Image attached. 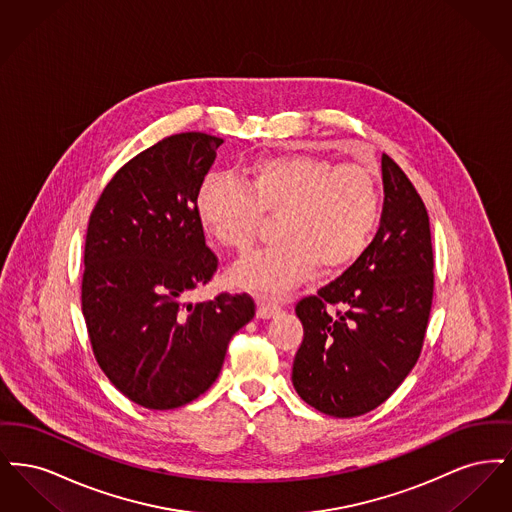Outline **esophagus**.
Returning <instances> with one entry per match:
<instances>
[{
	"label": "esophagus",
	"mask_w": 512,
	"mask_h": 512,
	"mask_svg": "<svg viewBox=\"0 0 512 512\" xmlns=\"http://www.w3.org/2000/svg\"><path fill=\"white\" fill-rule=\"evenodd\" d=\"M276 313H280V305L268 303V301H259V305H257V317L270 318L274 317Z\"/></svg>",
	"instance_id": "esophagus-1"
}]
</instances>
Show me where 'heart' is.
Returning a JSON list of instances; mask_svg holds the SVG:
<instances>
[{
	"mask_svg": "<svg viewBox=\"0 0 512 512\" xmlns=\"http://www.w3.org/2000/svg\"><path fill=\"white\" fill-rule=\"evenodd\" d=\"M382 194L372 172L313 155L278 157L253 165L244 186L224 174H207L195 213L220 245L249 251L268 220H280L278 240L230 270L247 292L284 297L317 276L353 267L380 222Z\"/></svg>",
	"mask_w": 512,
	"mask_h": 512,
	"instance_id": "b5f03b06",
	"label": "heart"
}]
</instances>
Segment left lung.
<instances>
[{"label":"left lung","mask_w":512,"mask_h":512,"mask_svg":"<svg viewBox=\"0 0 512 512\" xmlns=\"http://www.w3.org/2000/svg\"><path fill=\"white\" fill-rule=\"evenodd\" d=\"M384 209L363 257L303 297L293 388L317 411L353 418L382 405L416 365L434 297L430 219L413 182L382 155Z\"/></svg>","instance_id":"1"}]
</instances>
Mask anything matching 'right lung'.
Returning a JSON list of instances; mask_svg holds the SVG:
<instances>
[{
	"instance_id": "add662e5",
	"label": "right lung",
	"mask_w": 512,
	"mask_h": 512,
	"mask_svg": "<svg viewBox=\"0 0 512 512\" xmlns=\"http://www.w3.org/2000/svg\"><path fill=\"white\" fill-rule=\"evenodd\" d=\"M222 142L182 132L147 147L109 180L88 222L82 313L94 357L124 397L153 411L209 390L228 341L255 317L247 293L186 301L219 268L195 197Z\"/></svg>"
}]
</instances>
